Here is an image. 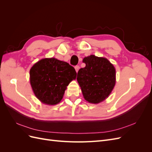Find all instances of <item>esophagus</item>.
I'll list each match as a JSON object with an SVG mask.
<instances>
[{"instance_id":"34e87169","label":"esophagus","mask_w":152,"mask_h":152,"mask_svg":"<svg viewBox=\"0 0 152 152\" xmlns=\"http://www.w3.org/2000/svg\"><path fill=\"white\" fill-rule=\"evenodd\" d=\"M75 69L76 72H78V71H79V66H78V65L75 66Z\"/></svg>"}]
</instances>
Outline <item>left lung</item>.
Returning <instances> with one entry per match:
<instances>
[{"label":"left lung","mask_w":152,"mask_h":152,"mask_svg":"<svg viewBox=\"0 0 152 152\" xmlns=\"http://www.w3.org/2000/svg\"><path fill=\"white\" fill-rule=\"evenodd\" d=\"M86 66L77 73V80L84 99L91 103L103 102L115 84V69L107 58L91 55L83 59Z\"/></svg>","instance_id":"obj_1"}]
</instances>
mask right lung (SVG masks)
<instances>
[{
  "instance_id": "right-lung-1",
  "label": "right lung",
  "mask_w": 152,
  "mask_h": 152,
  "mask_svg": "<svg viewBox=\"0 0 152 152\" xmlns=\"http://www.w3.org/2000/svg\"><path fill=\"white\" fill-rule=\"evenodd\" d=\"M76 76L72 66L54 58L42 59L30 70V84L35 95L41 102L49 105L61 102L66 87Z\"/></svg>"
}]
</instances>
